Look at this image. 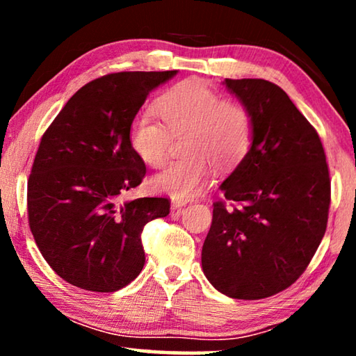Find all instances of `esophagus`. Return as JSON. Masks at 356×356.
Returning a JSON list of instances; mask_svg holds the SVG:
<instances>
[{
  "label": "esophagus",
  "mask_w": 356,
  "mask_h": 356,
  "mask_svg": "<svg viewBox=\"0 0 356 356\" xmlns=\"http://www.w3.org/2000/svg\"><path fill=\"white\" fill-rule=\"evenodd\" d=\"M186 204H188V201H186V200H182V197H172V201H171V206H172V209L185 207Z\"/></svg>",
  "instance_id": "1"
}]
</instances>
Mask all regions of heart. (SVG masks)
<instances>
[{
  "mask_svg": "<svg viewBox=\"0 0 356 356\" xmlns=\"http://www.w3.org/2000/svg\"><path fill=\"white\" fill-rule=\"evenodd\" d=\"M160 122L138 116L129 125L131 152L144 165L165 163L171 135L182 138L179 160L152 177V186L174 197H191L212 176V165L220 171L236 168L252 144V118L243 104L221 95L202 80H185L168 88L154 102Z\"/></svg>",
  "mask_w": 356,
  "mask_h": 356,
  "instance_id": "obj_1",
  "label": "heart"
}]
</instances>
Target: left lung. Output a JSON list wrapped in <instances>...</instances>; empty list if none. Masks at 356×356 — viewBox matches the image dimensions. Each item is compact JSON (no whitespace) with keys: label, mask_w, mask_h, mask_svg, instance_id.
<instances>
[{"label":"left lung","mask_w":356,"mask_h":356,"mask_svg":"<svg viewBox=\"0 0 356 356\" xmlns=\"http://www.w3.org/2000/svg\"><path fill=\"white\" fill-rule=\"evenodd\" d=\"M225 84L251 113L252 144L220 185L232 209L213 202L202 270L227 297L267 298L300 278L327 231V156L316 129L275 83Z\"/></svg>","instance_id":"left-lung-1"}]
</instances>
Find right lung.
I'll use <instances>...</instances> for the list:
<instances>
[{
  "label": "right lung",
  "instance_id": "right-lung-1",
  "mask_svg": "<svg viewBox=\"0 0 356 356\" xmlns=\"http://www.w3.org/2000/svg\"><path fill=\"white\" fill-rule=\"evenodd\" d=\"M177 70L118 72L84 84L42 136L28 179V221L39 251L69 284L116 292L146 262L141 232L170 213L168 197L120 202L146 176L129 125L150 91Z\"/></svg>",
  "mask_w": 356,
  "mask_h": 356
}]
</instances>
